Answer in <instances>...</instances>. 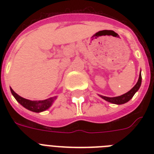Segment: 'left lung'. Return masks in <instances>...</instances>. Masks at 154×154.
I'll list each match as a JSON object with an SVG mask.
<instances>
[{"label": "left lung", "mask_w": 154, "mask_h": 154, "mask_svg": "<svg viewBox=\"0 0 154 154\" xmlns=\"http://www.w3.org/2000/svg\"><path fill=\"white\" fill-rule=\"evenodd\" d=\"M141 72H140L138 81H137V84L135 85L134 86V88H133L132 89H130L128 93L123 94V95H122V96L115 97H105V96H101V97L104 99V100H105V101L112 103V104L122 105V104L128 102V101H129V100L134 97L135 93L138 90L140 86H141Z\"/></svg>", "instance_id": "8db88e82"}]
</instances>
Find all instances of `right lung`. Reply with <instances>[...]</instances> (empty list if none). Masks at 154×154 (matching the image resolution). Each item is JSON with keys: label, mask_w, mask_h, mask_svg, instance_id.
Wrapping results in <instances>:
<instances>
[{"label": "right lung", "mask_w": 154, "mask_h": 154, "mask_svg": "<svg viewBox=\"0 0 154 154\" xmlns=\"http://www.w3.org/2000/svg\"><path fill=\"white\" fill-rule=\"evenodd\" d=\"M10 90L13 97L20 105L24 106L25 109H27L30 111H32V112H40L46 110L47 109H49L51 106L52 103L54 100L53 97H50V98L42 100V101H30V100H27V99L23 98L20 96H19L12 89H10Z\"/></svg>", "instance_id": "1"}]
</instances>
